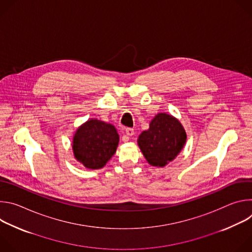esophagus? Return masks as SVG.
Instances as JSON below:
<instances>
[{"mask_svg": "<svg viewBox=\"0 0 252 252\" xmlns=\"http://www.w3.org/2000/svg\"><path fill=\"white\" fill-rule=\"evenodd\" d=\"M126 133L128 136H131V135H133L134 130H133V128H131V127H126Z\"/></svg>", "mask_w": 252, "mask_h": 252, "instance_id": "1", "label": "esophagus"}]
</instances>
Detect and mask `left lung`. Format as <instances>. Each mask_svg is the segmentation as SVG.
I'll return each instance as SVG.
<instances>
[{
  "label": "left lung",
  "instance_id": "8db88e82",
  "mask_svg": "<svg viewBox=\"0 0 252 252\" xmlns=\"http://www.w3.org/2000/svg\"><path fill=\"white\" fill-rule=\"evenodd\" d=\"M186 141L187 133L181 122L160 113L152 120L150 128L138 135L137 145L151 165L163 167L182 152Z\"/></svg>",
  "mask_w": 252,
  "mask_h": 252
}]
</instances>
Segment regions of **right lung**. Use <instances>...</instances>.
<instances>
[{
	"mask_svg": "<svg viewBox=\"0 0 252 252\" xmlns=\"http://www.w3.org/2000/svg\"><path fill=\"white\" fill-rule=\"evenodd\" d=\"M119 141V133L113 125L95 119L89 120L74 134L75 158L87 168H101L116 154Z\"/></svg>",
	"mask_w": 252,
	"mask_h": 252,
	"instance_id": "right-lung-1",
	"label": "right lung"
}]
</instances>
